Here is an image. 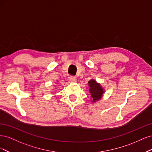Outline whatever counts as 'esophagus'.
<instances>
[{
	"mask_svg": "<svg viewBox=\"0 0 152 152\" xmlns=\"http://www.w3.org/2000/svg\"><path fill=\"white\" fill-rule=\"evenodd\" d=\"M70 80L72 82H76V80H77V79L76 77H74V76H71L70 77Z\"/></svg>",
	"mask_w": 152,
	"mask_h": 152,
	"instance_id": "1",
	"label": "esophagus"
}]
</instances>
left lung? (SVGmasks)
Masks as SVG:
<instances>
[{"instance_id": "1", "label": "left lung", "mask_w": 152, "mask_h": 152, "mask_svg": "<svg viewBox=\"0 0 152 152\" xmlns=\"http://www.w3.org/2000/svg\"><path fill=\"white\" fill-rule=\"evenodd\" d=\"M89 87V93L92 97V102L95 103L102 99L104 93V89L100 84L98 83L95 80L91 79L88 82Z\"/></svg>"}]
</instances>
